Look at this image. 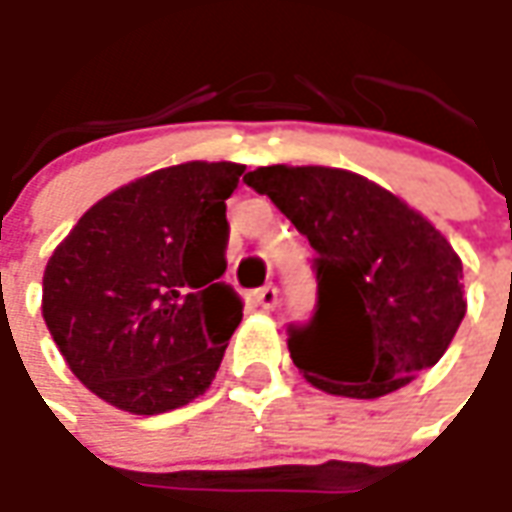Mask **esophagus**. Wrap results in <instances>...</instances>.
Listing matches in <instances>:
<instances>
[{
  "label": "esophagus",
  "instance_id": "esophagus-1",
  "mask_svg": "<svg viewBox=\"0 0 512 512\" xmlns=\"http://www.w3.org/2000/svg\"><path fill=\"white\" fill-rule=\"evenodd\" d=\"M253 299H256V305L262 307V310H273V307L279 305V290L273 285H265V287H259L256 293H253Z\"/></svg>",
  "mask_w": 512,
  "mask_h": 512
}]
</instances>
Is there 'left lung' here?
Here are the masks:
<instances>
[{"instance_id":"obj_1","label":"left lung","mask_w":512,"mask_h":512,"mask_svg":"<svg viewBox=\"0 0 512 512\" xmlns=\"http://www.w3.org/2000/svg\"><path fill=\"white\" fill-rule=\"evenodd\" d=\"M245 182L319 256V310L287 342L307 382L330 396L379 399L442 359L467 296L462 259L427 216L342 168L267 165Z\"/></svg>"}]
</instances>
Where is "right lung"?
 <instances>
[{
  "instance_id": "add662e5",
  "label": "right lung",
  "mask_w": 512,
  "mask_h": 512,
  "mask_svg": "<svg viewBox=\"0 0 512 512\" xmlns=\"http://www.w3.org/2000/svg\"><path fill=\"white\" fill-rule=\"evenodd\" d=\"M239 162H182L116 187L50 253L42 319L70 373L133 416L199 399L242 322L225 273Z\"/></svg>"
}]
</instances>
